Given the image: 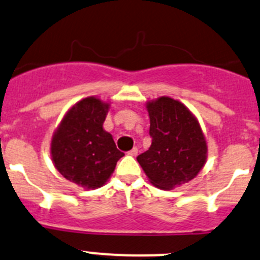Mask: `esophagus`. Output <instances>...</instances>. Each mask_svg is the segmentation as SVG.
<instances>
[{"label": "esophagus", "mask_w": 260, "mask_h": 260, "mask_svg": "<svg viewBox=\"0 0 260 260\" xmlns=\"http://www.w3.org/2000/svg\"><path fill=\"white\" fill-rule=\"evenodd\" d=\"M128 154H129V155H133V157H136V155L138 154V148H137V147H135V148L131 149V151L128 152Z\"/></svg>", "instance_id": "1"}]
</instances>
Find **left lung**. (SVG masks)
<instances>
[{"label":"left lung","instance_id":"1","mask_svg":"<svg viewBox=\"0 0 260 260\" xmlns=\"http://www.w3.org/2000/svg\"><path fill=\"white\" fill-rule=\"evenodd\" d=\"M147 111L152 144L137 160L152 184L169 190L196 178L208 147L194 114L171 97L149 101Z\"/></svg>","mask_w":260,"mask_h":260}]
</instances>
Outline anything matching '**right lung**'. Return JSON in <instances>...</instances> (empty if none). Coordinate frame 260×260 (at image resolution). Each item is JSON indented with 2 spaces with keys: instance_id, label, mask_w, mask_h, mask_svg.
<instances>
[{
  "instance_id": "right-lung-1",
  "label": "right lung",
  "mask_w": 260,
  "mask_h": 260,
  "mask_svg": "<svg viewBox=\"0 0 260 260\" xmlns=\"http://www.w3.org/2000/svg\"><path fill=\"white\" fill-rule=\"evenodd\" d=\"M109 103L87 97L66 113L51 141V157L57 171L84 189L106 184L124 153L111 133L103 129Z\"/></svg>"
}]
</instances>
